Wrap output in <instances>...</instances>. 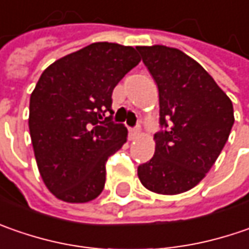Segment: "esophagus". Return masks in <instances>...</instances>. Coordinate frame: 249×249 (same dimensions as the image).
I'll list each match as a JSON object with an SVG mask.
<instances>
[{
    "label": "esophagus",
    "mask_w": 249,
    "mask_h": 249,
    "mask_svg": "<svg viewBox=\"0 0 249 249\" xmlns=\"http://www.w3.org/2000/svg\"><path fill=\"white\" fill-rule=\"evenodd\" d=\"M129 135H131V139H135V138H138V136L141 135V128H139V126L132 128V129L129 131Z\"/></svg>",
    "instance_id": "1"
}]
</instances>
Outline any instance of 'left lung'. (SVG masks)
Here are the masks:
<instances>
[{
  "mask_svg": "<svg viewBox=\"0 0 249 249\" xmlns=\"http://www.w3.org/2000/svg\"><path fill=\"white\" fill-rule=\"evenodd\" d=\"M157 83L161 131L155 156L138 167L142 185L177 195L198 185L214 164L234 124L229 96L195 60L178 49L138 46Z\"/></svg>",
  "mask_w": 249,
  "mask_h": 249,
  "instance_id": "1",
  "label": "left lung"
}]
</instances>
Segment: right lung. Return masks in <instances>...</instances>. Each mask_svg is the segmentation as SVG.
Listing matches in <instances>:
<instances>
[{
  "label": "right lung",
  "instance_id": "obj_1",
  "mask_svg": "<svg viewBox=\"0 0 249 249\" xmlns=\"http://www.w3.org/2000/svg\"><path fill=\"white\" fill-rule=\"evenodd\" d=\"M139 61L134 47L100 41L41 73L30 94L29 131L40 176L55 198L85 203L102 194L106 161L128 136L106 114L114 88Z\"/></svg>",
  "mask_w": 249,
  "mask_h": 249
}]
</instances>
